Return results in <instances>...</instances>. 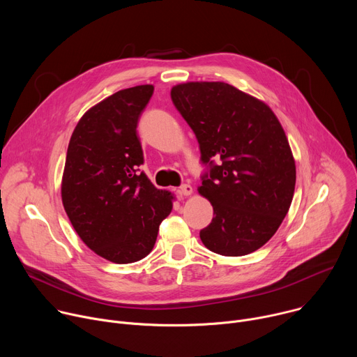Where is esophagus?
I'll return each instance as SVG.
<instances>
[{
    "label": "esophagus",
    "instance_id": "1",
    "mask_svg": "<svg viewBox=\"0 0 357 357\" xmlns=\"http://www.w3.org/2000/svg\"><path fill=\"white\" fill-rule=\"evenodd\" d=\"M179 193L183 196H190L193 193V188L190 185H182L179 188Z\"/></svg>",
    "mask_w": 357,
    "mask_h": 357
}]
</instances>
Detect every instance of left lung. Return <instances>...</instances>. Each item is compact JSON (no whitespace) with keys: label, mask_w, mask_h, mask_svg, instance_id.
Masks as SVG:
<instances>
[{"label":"left lung","mask_w":357,"mask_h":357,"mask_svg":"<svg viewBox=\"0 0 357 357\" xmlns=\"http://www.w3.org/2000/svg\"><path fill=\"white\" fill-rule=\"evenodd\" d=\"M171 97L202 161L212 164L197 188L213 206L202 243L227 257L259 250L281 226L295 190V160L280 120L263 100L225 82L179 83Z\"/></svg>","instance_id":"obj_1"}]
</instances>
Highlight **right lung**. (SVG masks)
Masks as SVG:
<instances>
[{
  "instance_id": "right-lung-1",
  "label": "right lung",
  "mask_w": 357,
  "mask_h": 357,
  "mask_svg": "<svg viewBox=\"0 0 357 357\" xmlns=\"http://www.w3.org/2000/svg\"><path fill=\"white\" fill-rule=\"evenodd\" d=\"M154 93L152 84L123 89L90 107L69 141L62 203L82 241L116 264L142 260L154 248L175 195L152 185L137 123Z\"/></svg>"
}]
</instances>
